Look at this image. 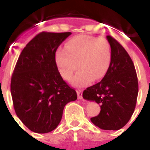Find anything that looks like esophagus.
Returning a JSON list of instances; mask_svg holds the SVG:
<instances>
[{"mask_svg": "<svg viewBox=\"0 0 150 150\" xmlns=\"http://www.w3.org/2000/svg\"><path fill=\"white\" fill-rule=\"evenodd\" d=\"M77 95H78V99H82L83 98V91L82 90H77Z\"/></svg>", "mask_w": 150, "mask_h": 150, "instance_id": "obj_1", "label": "esophagus"}]
</instances>
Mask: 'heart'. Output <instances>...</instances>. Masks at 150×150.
Here are the masks:
<instances>
[{
    "mask_svg": "<svg viewBox=\"0 0 150 150\" xmlns=\"http://www.w3.org/2000/svg\"><path fill=\"white\" fill-rule=\"evenodd\" d=\"M112 59L111 46L105 38L89 35H79L66 43L64 49L55 53V64L62 77L72 79L76 86H85L91 80L96 81L106 75Z\"/></svg>",
    "mask_w": 150,
    "mask_h": 150,
    "instance_id": "1",
    "label": "heart"
}]
</instances>
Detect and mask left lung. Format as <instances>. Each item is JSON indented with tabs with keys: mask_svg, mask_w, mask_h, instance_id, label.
Returning a JSON list of instances; mask_svg holds the SVG:
<instances>
[{
	"mask_svg": "<svg viewBox=\"0 0 150 150\" xmlns=\"http://www.w3.org/2000/svg\"><path fill=\"white\" fill-rule=\"evenodd\" d=\"M112 59L109 70L101 81L88 87L83 98L100 104V113L91 122L104 130H119L132 117L137 103L138 81L135 67L126 50L111 36Z\"/></svg>",
	"mask_w": 150,
	"mask_h": 150,
	"instance_id": "8db88e82",
	"label": "left lung"
}]
</instances>
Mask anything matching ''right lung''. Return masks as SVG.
Returning a JSON list of instances; mask_svg holds the SVG:
<instances>
[{
	"label": "right lung",
	"instance_id": "1",
	"mask_svg": "<svg viewBox=\"0 0 150 150\" xmlns=\"http://www.w3.org/2000/svg\"><path fill=\"white\" fill-rule=\"evenodd\" d=\"M71 32H41L26 45L12 75L10 91L17 116L28 129L45 134L59 125L67 103L77 95L61 76L55 52Z\"/></svg>",
	"mask_w": 150,
	"mask_h": 150
}]
</instances>
